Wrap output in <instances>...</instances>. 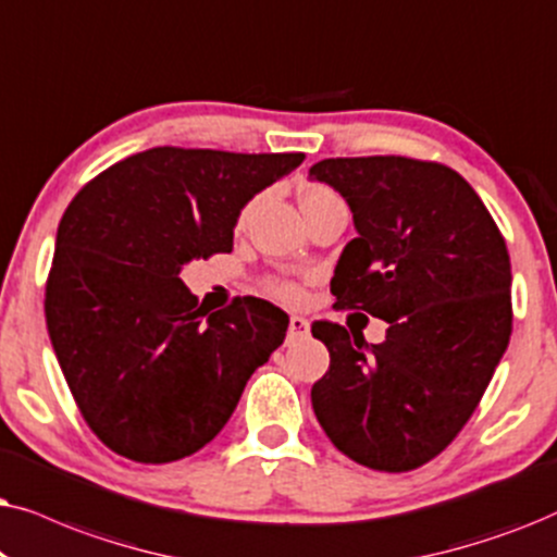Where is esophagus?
<instances>
[{
    "instance_id": "obj_1",
    "label": "esophagus",
    "mask_w": 557,
    "mask_h": 557,
    "mask_svg": "<svg viewBox=\"0 0 557 557\" xmlns=\"http://www.w3.org/2000/svg\"><path fill=\"white\" fill-rule=\"evenodd\" d=\"M308 336H310V323L306 321V318L293 315L290 325H287V344H295V341H302Z\"/></svg>"
}]
</instances>
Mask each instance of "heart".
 I'll list each match as a JSON object with an SVG mask.
<instances>
[{
  "instance_id": "heart-1",
  "label": "heart",
  "mask_w": 557,
  "mask_h": 557,
  "mask_svg": "<svg viewBox=\"0 0 557 557\" xmlns=\"http://www.w3.org/2000/svg\"><path fill=\"white\" fill-rule=\"evenodd\" d=\"M325 196H331V190L323 188V185H306V188L300 190V206H308ZM267 290L274 293L277 298H283V300H290V302L300 300V287L287 283V280H270V283H267Z\"/></svg>"
}]
</instances>
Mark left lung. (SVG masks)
Here are the masks:
<instances>
[{"label":"left lung","instance_id":"1","mask_svg":"<svg viewBox=\"0 0 557 557\" xmlns=\"http://www.w3.org/2000/svg\"><path fill=\"white\" fill-rule=\"evenodd\" d=\"M354 213L331 293L389 323L382 344L315 321L331 367L310 389L333 446L374 471H412L461 433L507 351L504 236L456 170L397 154L310 168Z\"/></svg>","mask_w":557,"mask_h":557}]
</instances>
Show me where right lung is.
Wrapping results in <instances>:
<instances>
[{
    "label": "right lung",
    "mask_w": 557,
    "mask_h": 557,
    "mask_svg": "<svg viewBox=\"0 0 557 557\" xmlns=\"http://www.w3.org/2000/svg\"><path fill=\"white\" fill-rule=\"evenodd\" d=\"M306 160L152 147L78 190L55 236L46 321L96 438L137 463L201 450L232 418L290 318L236 298L209 313L183 285L193 259L232 251L244 206Z\"/></svg>",
    "instance_id": "right-lung-1"
}]
</instances>
